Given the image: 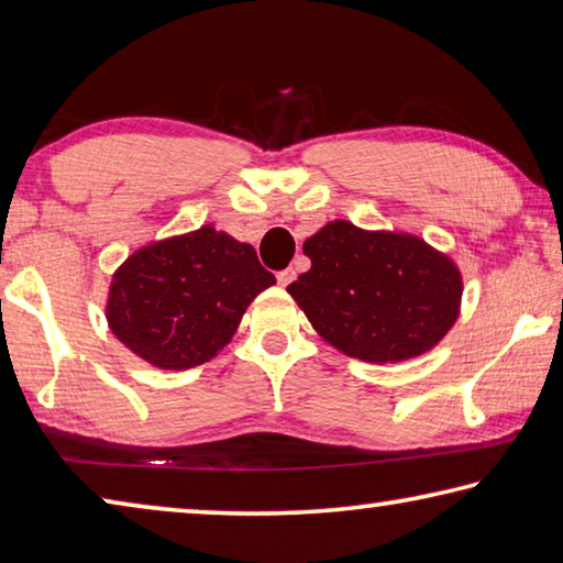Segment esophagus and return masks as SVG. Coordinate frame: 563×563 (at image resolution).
Here are the masks:
<instances>
[{
	"instance_id": "34e87169",
	"label": "esophagus",
	"mask_w": 563,
	"mask_h": 563,
	"mask_svg": "<svg viewBox=\"0 0 563 563\" xmlns=\"http://www.w3.org/2000/svg\"><path fill=\"white\" fill-rule=\"evenodd\" d=\"M276 279H279L282 287H287V284H291L294 279H297V269H284L276 274Z\"/></svg>"
}]
</instances>
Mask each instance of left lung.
Here are the masks:
<instances>
[{"mask_svg":"<svg viewBox=\"0 0 563 563\" xmlns=\"http://www.w3.org/2000/svg\"><path fill=\"white\" fill-rule=\"evenodd\" d=\"M311 269L287 291L339 351L371 363L420 356L457 319L460 272L406 234L331 222L303 242Z\"/></svg>","mask_w":563,"mask_h":563,"instance_id":"obj_1","label":"left lung"}]
</instances>
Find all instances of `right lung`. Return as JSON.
<instances>
[{
  "label": "right lung",
  "instance_id": "1",
  "mask_svg": "<svg viewBox=\"0 0 563 563\" xmlns=\"http://www.w3.org/2000/svg\"><path fill=\"white\" fill-rule=\"evenodd\" d=\"M274 282L252 244L202 227L128 256L113 276L108 323L153 366L195 368L230 343L244 309Z\"/></svg>",
  "mask_w": 563,
  "mask_h": 563
}]
</instances>
